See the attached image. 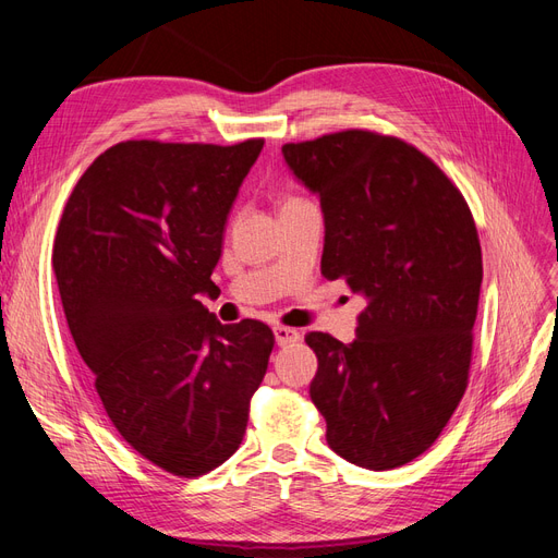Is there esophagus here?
<instances>
[{"instance_id":"esophagus-1","label":"esophagus","mask_w":558,"mask_h":558,"mask_svg":"<svg viewBox=\"0 0 558 558\" xmlns=\"http://www.w3.org/2000/svg\"><path fill=\"white\" fill-rule=\"evenodd\" d=\"M275 340L279 347H286V344H293L300 340V332L295 328H289V326H275Z\"/></svg>"}]
</instances>
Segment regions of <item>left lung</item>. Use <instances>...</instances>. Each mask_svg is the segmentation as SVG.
<instances>
[{
  "label": "left lung",
  "mask_w": 558,
  "mask_h": 558,
  "mask_svg": "<svg viewBox=\"0 0 558 558\" xmlns=\"http://www.w3.org/2000/svg\"><path fill=\"white\" fill-rule=\"evenodd\" d=\"M281 154L324 211L320 275L365 300L351 344L305 337L328 447L367 470L410 463L468 386L482 286L475 221L440 167L396 137L347 130Z\"/></svg>",
  "instance_id": "left-lung-1"
}]
</instances>
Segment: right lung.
<instances>
[{
	"label": "right lung",
	"mask_w": 558,
	"mask_h": 558,
	"mask_svg": "<svg viewBox=\"0 0 558 558\" xmlns=\"http://www.w3.org/2000/svg\"><path fill=\"white\" fill-rule=\"evenodd\" d=\"M260 150L263 140L116 144L78 179L56 234L66 324L111 424L179 477L238 451L275 347L260 320L223 326L202 305Z\"/></svg>",
	"instance_id": "1"
}]
</instances>
